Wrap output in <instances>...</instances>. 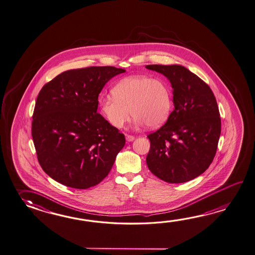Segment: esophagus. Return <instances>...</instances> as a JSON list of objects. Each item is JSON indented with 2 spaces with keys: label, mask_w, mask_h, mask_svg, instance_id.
<instances>
[{
  "label": "esophagus",
  "mask_w": 255,
  "mask_h": 255,
  "mask_svg": "<svg viewBox=\"0 0 255 255\" xmlns=\"http://www.w3.org/2000/svg\"><path fill=\"white\" fill-rule=\"evenodd\" d=\"M134 139H135L134 136L129 135V134L126 135V140H127V141H132Z\"/></svg>",
  "instance_id": "34e87169"
}]
</instances>
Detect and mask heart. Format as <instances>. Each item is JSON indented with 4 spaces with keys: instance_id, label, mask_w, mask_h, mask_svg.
Returning <instances> with one entry per match:
<instances>
[{
    "instance_id": "heart-1",
    "label": "heart",
    "mask_w": 255,
    "mask_h": 255,
    "mask_svg": "<svg viewBox=\"0 0 255 255\" xmlns=\"http://www.w3.org/2000/svg\"><path fill=\"white\" fill-rule=\"evenodd\" d=\"M114 96L100 99L102 114L111 125L122 128L130 120L150 128L164 125L172 113V92L161 79L137 75L123 79L112 90ZM131 109L130 110L129 109Z\"/></svg>"
}]
</instances>
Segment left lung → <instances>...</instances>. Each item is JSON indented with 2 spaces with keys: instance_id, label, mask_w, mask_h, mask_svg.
Masks as SVG:
<instances>
[{
  "instance_id": "8db88e82",
  "label": "left lung",
  "mask_w": 255,
  "mask_h": 255,
  "mask_svg": "<svg viewBox=\"0 0 255 255\" xmlns=\"http://www.w3.org/2000/svg\"><path fill=\"white\" fill-rule=\"evenodd\" d=\"M146 68L170 81L174 104L165 125L147 136V166L164 182L191 181L208 169L216 153L221 118L215 96L208 84L182 65Z\"/></svg>"
}]
</instances>
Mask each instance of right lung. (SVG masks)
I'll list each match as a JSON object with an SVG mask.
<instances>
[{
    "instance_id": "add662e5",
    "label": "right lung",
    "mask_w": 255,
    "mask_h": 255,
    "mask_svg": "<svg viewBox=\"0 0 255 255\" xmlns=\"http://www.w3.org/2000/svg\"><path fill=\"white\" fill-rule=\"evenodd\" d=\"M125 69L69 70L38 94L31 136L42 170L68 187L88 189L108 175L125 135L97 113L104 85Z\"/></svg>"
}]
</instances>
